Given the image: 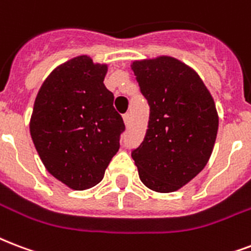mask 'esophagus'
Masks as SVG:
<instances>
[{
    "label": "esophagus",
    "instance_id": "1",
    "mask_svg": "<svg viewBox=\"0 0 251 251\" xmlns=\"http://www.w3.org/2000/svg\"><path fill=\"white\" fill-rule=\"evenodd\" d=\"M124 121H125V124L127 126L131 124V114H130V113H125V114H124Z\"/></svg>",
    "mask_w": 251,
    "mask_h": 251
}]
</instances>
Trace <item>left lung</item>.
<instances>
[{
	"label": "left lung",
	"instance_id": "obj_1",
	"mask_svg": "<svg viewBox=\"0 0 251 251\" xmlns=\"http://www.w3.org/2000/svg\"><path fill=\"white\" fill-rule=\"evenodd\" d=\"M133 71L150 116L131 158L146 187L174 192L208 163L219 129L215 101L199 75L174 57L134 62Z\"/></svg>",
	"mask_w": 251,
	"mask_h": 251
}]
</instances>
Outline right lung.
<instances>
[{
    "label": "right lung",
    "instance_id": "1",
    "mask_svg": "<svg viewBox=\"0 0 251 251\" xmlns=\"http://www.w3.org/2000/svg\"><path fill=\"white\" fill-rule=\"evenodd\" d=\"M106 66L77 56L51 72L34 104L30 133L47 171L70 188H91L120 149L125 131L114 96L104 85Z\"/></svg>",
    "mask_w": 251,
    "mask_h": 251
}]
</instances>
